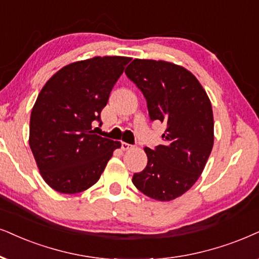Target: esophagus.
<instances>
[{
    "label": "esophagus",
    "mask_w": 259,
    "mask_h": 259,
    "mask_svg": "<svg viewBox=\"0 0 259 259\" xmlns=\"http://www.w3.org/2000/svg\"><path fill=\"white\" fill-rule=\"evenodd\" d=\"M120 148H122V150H129L133 148V146L129 145V143H126V142H122L120 143Z\"/></svg>",
    "instance_id": "esophagus-1"
}]
</instances>
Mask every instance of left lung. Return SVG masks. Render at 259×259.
Returning a JSON list of instances; mask_svg holds the SVG:
<instances>
[{
	"instance_id": "8db88e82",
	"label": "left lung",
	"mask_w": 259,
	"mask_h": 259,
	"mask_svg": "<svg viewBox=\"0 0 259 259\" xmlns=\"http://www.w3.org/2000/svg\"><path fill=\"white\" fill-rule=\"evenodd\" d=\"M125 74L145 96L150 120L167 124L163 145L145 148L148 162L133 183L150 198L172 201L197 182L210 155L211 103L195 75L171 62L136 58Z\"/></svg>"
}]
</instances>
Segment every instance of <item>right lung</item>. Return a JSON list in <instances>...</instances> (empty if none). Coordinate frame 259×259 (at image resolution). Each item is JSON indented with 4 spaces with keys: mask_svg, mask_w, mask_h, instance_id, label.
Masks as SVG:
<instances>
[{
    "mask_svg": "<svg viewBox=\"0 0 259 259\" xmlns=\"http://www.w3.org/2000/svg\"><path fill=\"white\" fill-rule=\"evenodd\" d=\"M130 57L97 56L62 68L35 100L29 147L45 183L61 194H77L99 181L120 142L94 134L114 83Z\"/></svg>",
    "mask_w": 259,
    "mask_h": 259,
    "instance_id": "1",
    "label": "right lung"
}]
</instances>
